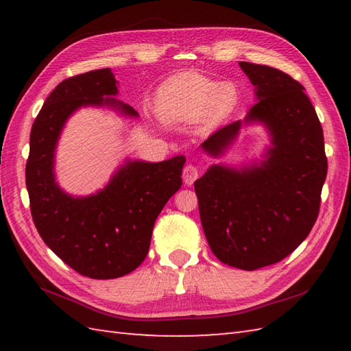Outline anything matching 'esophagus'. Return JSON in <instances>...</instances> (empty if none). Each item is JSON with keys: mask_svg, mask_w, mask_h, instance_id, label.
Here are the masks:
<instances>
[{"mask_svg": "<svg viewBox=\"0 0 351 351\" xmlns=\"http://www.w3.org/2000/svg\"><path fill=\"white\" fill-rule=\"evenodd\" d=\"M182 178L185 184L191 185L199 178V169L195 166V164H187L182 170Z\"/></svg>", "mask_w": 351, "mask_h": 351, "instance_id": "34e87169", "label": "esophagus"}]
</instances>
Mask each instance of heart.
Wrapping results in <instances>:
<instances>
[{"mask_svg":"<svg viewBox=\"0 0 351 351\" xmlns=\"http://www.w3.org/2000/svg\"><path fill=\"white\" fill-rule=\"evenodd\" d=\"M234 84H217L200 75H181L164 83L156 96V110L166 121H195L208 110L213 116L225 114L235 106Z\"/></svg>","mask_w":351,"mask_h":351,"instance_id":"obj_1","label":"heart"}]
</instances>
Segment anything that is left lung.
I'll return each instance as SVG.
<instances>
[{
  "label": "left lung",
  "instance_id": "1",
  "mask_svg": "<svg viewBox=\"0 0 351 351\" xmlns=\"http://www.w3.org/2000/svg\"><path fill=\"white\" fill-rule=\"evenodd\" d=\"M258 102L245 122H264L273 136L261 167L214 166L195 182L206 241L223 264L258 270L291 255L314 228L327 175L323 128L303 86L271 66L240 62ZM241 122L223 126L202 146L214 155Z\"/></svg>",
  "mask_w": 351,
  "mask_h": 351
}]
</instances>
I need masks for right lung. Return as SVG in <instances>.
I'll list each match as a JSON object with an SVG mask.
<instances>
[{"label":"right lung","instance_id":"1","mask_svg":"<svg viewBox=\"0 0 351 351\" xmlns=\"http://www.w3.org/2000/svg\"><path fill=\"white\" fill-rule=\"evenodd\" d=\"M107 69L62 81L45 101L29 134L25 184L29 210L45 244L77 273L92 279H116L143 263L154 223L167 200L181 189L184 156L162 162H128L106 190L73 199L57 187L52 173L54 149L63 123L81 106H116L137 116L116 95Z\"/></svg>","mask_w":351,"mask_h":351}]
</instances>
